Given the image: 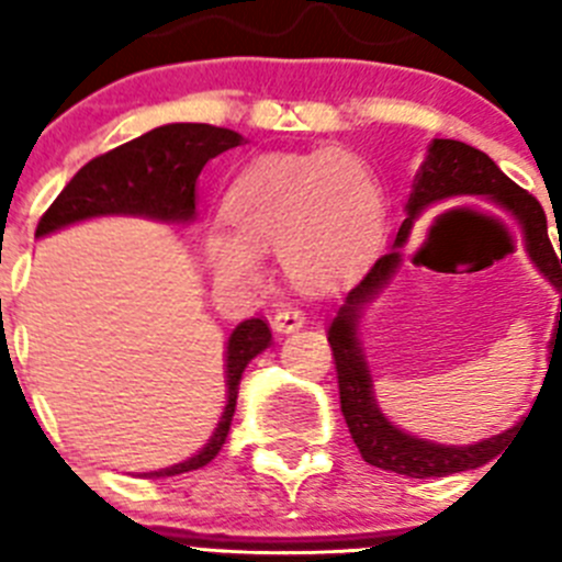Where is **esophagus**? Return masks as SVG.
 Wrapping results in <instances>:
<instances>
[{
    "mask_svg": "<svg viewBox=\"0 0 562 562\" xmlns=\"http://www.w3.org/2000/svg\"><path fill=\"white\" fill-rule=\"evenodd\" d=\"M306 323V312H303L301 306H295V303H284L281 308H276V315H272V328L276 331H297V328Z\"/></svg>",
    "mask_w": 562,
    "mask_h": 562,
    "instance_id": "esophagus-1",
    "label": "esophagus"
}]
</instances>
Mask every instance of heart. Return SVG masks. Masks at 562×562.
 I'll list each match as a JSON object with an SVG mask.
<instances>
[{"label": "heart", "mask_w": 562, "mask_h": 562, "mask_svg": "<svg viewBox=\"0 0 562 562\" xmlns=\"http://www.w3.org/2000/svg\"><path fill=\"white\" fill-rule=\"evenodd\" d=\"M228 228L205 234V256L228 281H256L261 256L278 250L301 286H328L370 259L384 231V192L353 153L261 156L223 198Z\"/></svg>", "instance_id": "obj_1"}]
</instances>
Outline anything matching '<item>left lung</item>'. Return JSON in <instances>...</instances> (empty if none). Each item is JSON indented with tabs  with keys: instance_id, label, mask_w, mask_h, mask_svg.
I'll list each match as a JSON object with an SVG mask.
<instances>
[{
	"instance_id": "8db88e82",
	"label": "left lung",
	"mask_w": 562,
	"mask_h": 562,
	"mask_svg": "<svg viewBox=\"0 0 562 562\" xmlns=\"http://www.w3.org/2000/svg\"><path fill=\"white\" fill-rule=\"evenodd\" d=\"M454 198H485L493 200V203H502L524 225L529 256H532L540 272L560 292V321L552 339L554 353L558 348H562V247L558 254L552 241H549L547 214H543L538 200L527 189L518 187L516 180H509L485 153L465 142H454V138H435V144L429 147V158H426L424 169L418 175V183H415V192L409 194V203H406L409 217L401 225L395 245H404L406 234L412 228V220L418 217L426 205ZM395 267H398V254L395 250L375 261L368 270V276L348 292L345 306L339 308L331 328H328V345H331L334 368H337L339 409H342L348 431H351L364 462L382 468V471L404 473V476H412V480L449 476V473L487 465V462L496 460L507 449L509 437L521 431L527 420L516 426V429L504 431V435L487 437V440L476 442V446H460L457 449V446H435V442L404 435L375 406L353 321H357L359 308L382 290V284H387V278L393 276Z\"/></svg>"
}]
</instances>
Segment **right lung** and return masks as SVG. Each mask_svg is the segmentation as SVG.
Returning a JSON list of instances; mask_svg holds the SVG:
<instances>
[{
  "label": "right lung",
  "mask_w": 562,
  "mask_h": 562,
  "mask_svg": "<svg viewBox=\"0 0 562 562\" xmlns=\"http://www.w3.org/2000/svg\"><path fill=\"white\" fill-rule=\"evenodd\" d=\"M241 142L239 133L228 127L194 125H164L144 133L133 142L120 144L102 156L91 158L75 178L66 183L64 192L41 214L35 236L58 231L77 220L100 217V214H144L156 220H192L194 217V183L205 161L217 158ZM270 326L261 317L239 323L228 339V404L223 420L200 454L180 465L164 468L150 476H175V473L198 471L209 465L223 449L228 437L231 418L236 409L241 373L247 362L270 345Z\"/></svg>",
  "instance_id": "right-lung-1"
}]
</instances>
